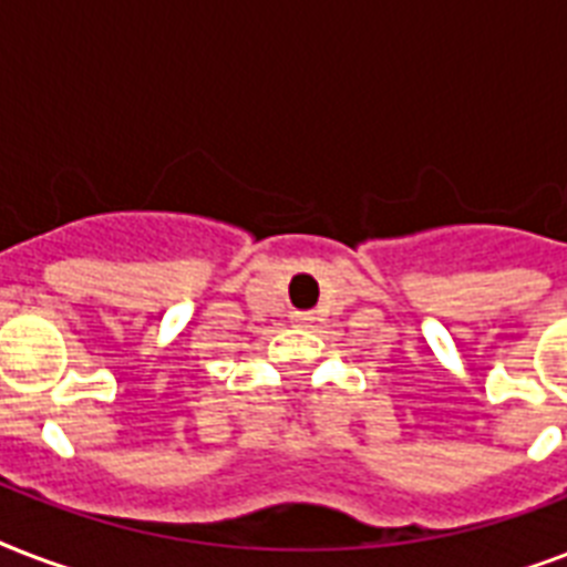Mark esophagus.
<instances>
[{"mask_svg": "<svg viewBox=\"0 0 567 567\" xmlns=\"http://www.w3.org/2000/svg\"><path fill=\"white\" fill-rule=\"evenodd\" d=\"M311 311H291V323H297V327H306V323H311Z\"/></svg>", "mask_w": 567, "mask_h": 567, "instance_id": "esophagus-1", "label": "esophagus"}]
</instances>
